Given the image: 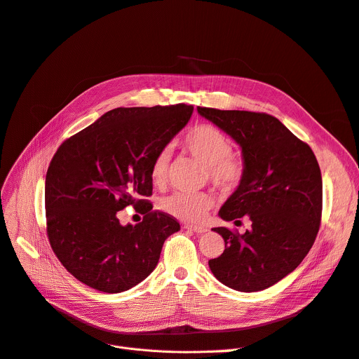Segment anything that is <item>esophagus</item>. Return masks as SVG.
Here are the masks:
<instances>
[{
  "instance_id": "34e87169",
  "label": "esophagus",
  "mask_w": 359,
  "mask_h": 359,
  "mask_svg": "<svg viewBox=\"0 0 359 359\" xmlns=\"http://www.w3.org/2000/svg\"><path fill=\"white\" fill-rule=\"evenodd\" d=\"M184 227H186V229L193 231L194 233H199V235H202V233H206V232H208V227L201 226V224H186Z\"/></svg>"
}]
</instances>
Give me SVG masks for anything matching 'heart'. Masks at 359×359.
I'll return each mask as SVG.
<instances>
[{
    "label": "heart",
    "mask_w": 359,
    "mask_h": 359,
    "mask_svg": "<svg viewBox=\"0 0 359 359\" xmlns=\"http://www.w3.org/2000/svg\"><path fill=\"white\" fill-rule=\"evenodd\" d=\"M182 144L184 150L206 166V179L220 191L232 193L241 187L246 177V160L242 154L232 151L231 137L210 124L194 126L184 135ZM170 150L161 149L150 168L153 184L163 186L168 179ZM215 205L213 194L209 191H176L168 196L161 208L169 215L187 220L199 222Z\"/></svg>",
    "instance_id": "heart-1"
}]
</instances>
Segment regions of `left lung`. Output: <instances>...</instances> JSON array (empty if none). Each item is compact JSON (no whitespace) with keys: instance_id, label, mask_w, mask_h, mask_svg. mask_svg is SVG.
Instances as JSON below:
<instances>
[{"instance_id":"obj_1","label":"left lung","mask_w":359,"mask_h":359,"mask_svg":"<svg viewBox=\"0 0 359 359\" xmlns=\"http://www.w3.org/2000/svg\"><path fill=\"white\" fill-rule=\"evenodd\" d=\"M235 139L246 160V177L219 216L248 215L252 229L239 235L215 227L224 250L210 259L213 275L241 292L264 290L295 271L312 248L322 216V176L308 146L266 113L198 107Z\"/></svg>"}]
</instances>
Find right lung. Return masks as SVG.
Segmentation results:
<instances>
[{
  "label": "right lung",
  "mask_w": 359,
  "mask_h": 359,
  "mask_svg": "<svg viewBox=\"0 0 359 359\" xmlns=\"http://www.w3.org/2000/svg\"><path fill=\"white\" fill-rule=\"evenodd\" d=\"M193 106L118 107L64 140L46 176V224L62 266L87 286L118 293L156 268L179 222L147 201L156 154L187 124ZM144 215L123 226L116 215Z\"/></svg>",
  "instance_id": "1"
}]
</instances>
